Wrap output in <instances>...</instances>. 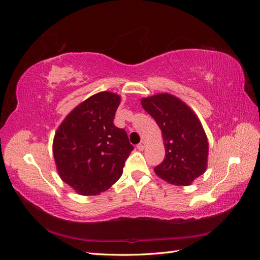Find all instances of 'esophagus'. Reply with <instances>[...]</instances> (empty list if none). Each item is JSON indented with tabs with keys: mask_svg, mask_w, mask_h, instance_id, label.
<instances>
[{
	"mask_svg": "<svg viewBox=\"0 0 260 260\" xmlns=\"http://www.w3.org/2000/svg\"><path fill=\"white\" fill-rule=\"evenodd\" d=\"M145 146H146V144H145V142L144 141H142L139 145H137V148H139L140 151H143L145 148Z\"/></svg>",
	"mask_w": 260,
	"mask_h": 260,
	"instance_id": "esophagus-1",
	"label": "esophagus"
}]
</instances>
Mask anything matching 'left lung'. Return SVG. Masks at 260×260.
Returning a JSON list of instances; mask_svg holds the SVG:
<instances>
[{
    "instance_id": "obj_1",
    "label": "left lung",
    "mask_w": 260,
    "mask_h": 260,
    "mask_svg": "<svg viewBox=\"0 0 260 260\" xmlns=\"http://www.w3.org/2000/svg\"><path fill=\"white\" fill-rule=\"evenodd\" d=\"M143 108L155 119L162 132L165 157L154 171L173 185H190L206 172L209 143L194 112L171 93L142 98Z\"/></svg>"
}]
</instances>
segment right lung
<instances>
[{
  "mask_svg": "<svg viewBox=\"0 0 260 260\" xmlns=\"http://www.w3.org/2000/svg\"><path fill=\"white\" fill-rule=\"evenodd\" d=\"M120 97L101 91L67 115L54 134L52 152L59 176L81 196L107 191L134 150L126 132L114 125Z\"/></svg>",
  "mask_w": 260,
  "mask_h": 260,
  "instance_id": "add662e5",
  "label": "right lung"
}]
</instances>
